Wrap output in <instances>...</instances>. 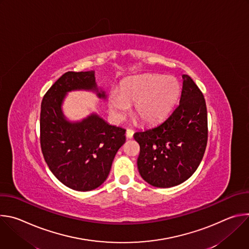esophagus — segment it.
<instances>
[{"label": "esophagus", "mask_w": 249, "mask_h": 249, "mask_svg": "<svg viewBox=\"0 0 249 249\" xmlns=\"http://www.w3.org/2000/svg\"><path fill=\"white\" fill-rule=\"evenodd\" d=\"M133 135H134V132H133V130H131V129H128V130L126 131V137H127L128 139H132V138H133Z\"/></svg>", "instance_id": "obj_1"}]
</instances>
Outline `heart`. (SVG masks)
<instances>
[{
    "label": "heart",
    "instance_id": "b5f03b06",
    "mask_svg": "<svg viewBox=\"0 0 249 249\" xmlns=\"http://www.w3.org/2000/svg\"><path fill=\"white\" fill-rule=\"evenodd\" d=\"M181 86L173 76L143 75L125 82L120 91H112L108 107L112 118L120 122L135 104L134 114L145 124H154L163 119L179 98Z\"/></svg>",
    "mask_w": 249,
    "mask_h": 249
}]
</instances>
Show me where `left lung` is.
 I'll list each match as a JSON object with an SVG mask.
<instances>
[{
	"mask_svg": "<svg viewBox=\"0 0 249 249\" xmlns=\"http://www.w3.org/2000/svg\"><path fill=\"white\" fill-rule=\"evenodd\" d=\"M180 101L160 124L134 134L140 145L139 172L146 182L169 188L196 171L207 146V107L203 93L188 75H182Z\"/></svg>",
	"mask_w": 249,
	"mask_h": 249,
	"instance_id": "8db88e82",
	"label": "left lung"
}]
</instances>
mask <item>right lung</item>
Wrapping results in <instances>:
<instances>
[{"mask_svg": "<svg viewBox=\"0 0 249 249\" xmlns=\"http://www.w3.org/2000/svg\"><path fill=\"white\" fill-rule=\"evenodd\" d=\"M92 91L100 99L94 71L68 72L45 93L40 112V144L56 178L76 191H90L107 178L117 151L125 143V129L110 125L92 112L80 121L68 120L62 106L68 92Z\"/></svg>", "mask_w": 249, "mask_h": 249, "instance_id": "1", "label": "right lung"}]
</instances>
